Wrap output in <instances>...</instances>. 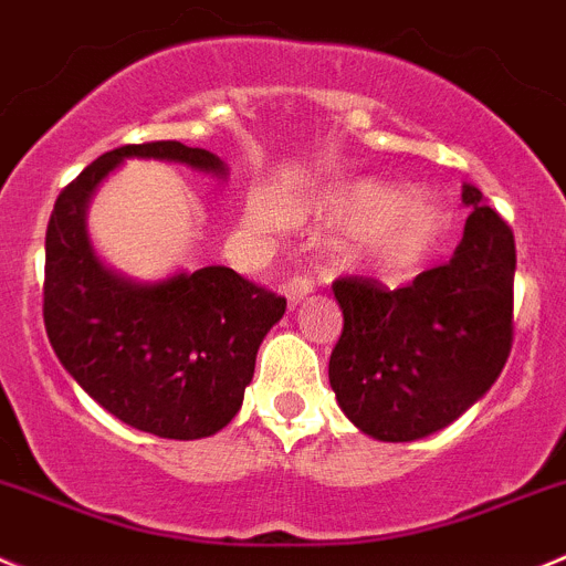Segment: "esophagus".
<instances>
[{"label": "esophagus", "mask_w": 566, "mask_h": 566, "mask_svg": "<svg viewBox=\"0 0 566 566\" xmlns=\"http://www.w3.org/2000/svg\"><path fill=\"white\" fill-rule=\"evenodd\" d=\"M311 292H314V280L305 277V274H297V277H289L286 286H283V294H286V300L292 305H297L300 300L308 297Z\"/></svg>", "instance_id": "esophagus-1"}]
</instances>
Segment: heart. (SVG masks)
<instances>
[{"label": "heart", "mask_w": 566, "mask_h": 566, "mask_svg": "<svg viewBox=\"0 0 566 566\" xmlns=\"http://www.w3.org/2000/svg\"><path fill=\"white\" fill-rule=\"evenodd\" d=\"M252 222L277 228L283 222L266 199L252 202ZM322 217L344 233L360 235L364 255L386 274H406L433 250L444 228V213L428 193H413L375 180L336 188L322 202Z\"/></svg>", "instance_id": "heart-1"}]
</instances>
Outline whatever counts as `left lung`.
Masks as SVG:
<instances>
[{
  "label": "left lung",
  "mask_w": 566,
  "mask_h": 566,
  "mask_svg": "<svg viewBox=\"0 0 566 566\" xmlns=\"http://www.w3.org/2000/svg\"><path fill=\"white\" fill-rule=\"evenodd\" d=\"M472 208L453 258L406 289L373 277L333 283L344 314L327 378L349 422L380 441H413L448 428L475 406L514 342V233L483 202Z\"/></svg>",
  "instance_id": "8db88e82"
}]
</instances>
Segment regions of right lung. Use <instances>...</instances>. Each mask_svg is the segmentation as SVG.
I'll return each instance as SVG.
<instances>
[{
    "label": "right lung",
    "mask_w": 566,
    "mask_h": 566,
    "mask_svg": "<svg viewBox=\"0 0 566 566\" xmlns=\"http://www.w3.org/2000/svg\"><path fill=\"white\" fill-rule=\"evenodd\" d=\"M125 158L228 175L208 149L127 144L85 166L46 224L44 325L66 373L116 419L160 439H202L239 413L263 336L286 297L228 266L136 283L96 258L85 230L94 188Z\"/></svg>",
    "instance_id": "obj_1"
}]
</instances>
